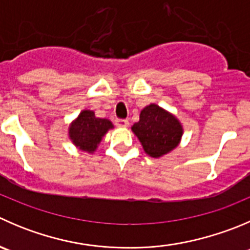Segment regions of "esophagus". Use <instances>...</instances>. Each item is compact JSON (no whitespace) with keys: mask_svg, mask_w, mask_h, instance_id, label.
<instances>
[{"mask_svg":"<svg viewBox=\"0 0 250 250\" xmlns=\"http://www.w3.org/2000/svg\"><path fill=\"white\" fill-rule=\"evenodd\" d=\"M115 125H117V127L125 128V127H128V125H129V122H128L127 120H116Z\"/></svg>","mask_w":250,"mask_h":250,"instance_id":"obj_1","label":"esophagus"}]
</instances>
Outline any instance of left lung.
<instances>
[{"mask_svg": "<svg viewBox=\"0 0 250 250\" xmlns=\"http://www.w3.org/2000/svg\"><path fill=\"white\" fill-rule=\"evenodd\" d=\"M145 154L154 159L164 156L179 145L183 125L173 113L150 104L140 111L139 121L132 125Z\"/></svg>", "mask_w": 250, "mask_h": 250, "instance_id": "obj_1", "label": "left lung"}]
</instances>
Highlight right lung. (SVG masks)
I'll return each mask as SVG.
<instances>
[{"mask_svg":"<svg viewBox=\"0 0 250 250\" xmlns=\"http://www.w3.org/2000/svg\"><path fill=\"white\" fill-rule=\"evenodd\" d=\"M110 129H113L110 120L96 117L91 110H83L69 125L68 138L79 150L94 154Z\"/></svg>","mask_w":250,"mask_h":250,"instance_id":"add662e5","label":"right lung"}]
</instances>
